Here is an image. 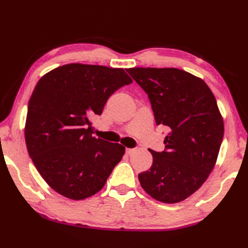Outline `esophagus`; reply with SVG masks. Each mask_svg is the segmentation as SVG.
Masks as SVG:
<instances>
[{"label": "esophagus", "mask_w": 248, "mask_h": 248, "mask_svg": "<svg viewBox=\"0 0 248 248\" xmlns=\"http://www.w3.org/2000/svg\"><path fill=\"white\" fill-rule=\"evenodd\" d=\"M134 152V149H132V148H125V154L127 155H132Z\"/></svg>", "instance_id": "esophagus-1"}]
</instances>
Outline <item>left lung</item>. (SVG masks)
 I'll return each instance as SVG.
<instances>
[{"mask_svg":"<svg viewBox=\"0 0 248 248\" xmlns=\"http://www.w3.org/2000/svg\"><path fill=\"white\" fill-rule=\"evenodd\" d=\"M147 93L156 124L170 128L165 150H150L154 162L140 172V186L152 198L176 203L191 196L215 166L224 121L205 82L177 68H130Z\"/></svg>","mask_w":248,"mask_h":248,"instance_id":"1","label":"left lung"}]
</instances>
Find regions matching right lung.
Instances as JSON below:
<instances>
[{"label": "right lung", "instance_id": "right-lung-1", "mask_svg": "<svg viewBox=\"0 0 248 248\" xmlns=\"http://www.w3.org/2000/svg\"><path fill=\"white\" fill-rule=\"evenodd\" d=\"M132 83L123 68L68 64L40 78L29 101L25 143L37 170L49 186L82 200L101 189L125 148L96 139L93 115L118 88Z\"/></svg>", "mask_w": 248, "mask_h": 248}]
</instances>
